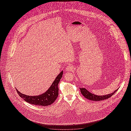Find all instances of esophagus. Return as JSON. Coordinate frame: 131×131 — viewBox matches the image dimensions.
<instances>
[{"label":"esophagus","mask_w":131,"mask_h":131,"mask_svg":"<svg viewBox=\"0 0 131 131\" xmlns=\"http://www.w3.org/2000/svg\"><path fill=\"white\" fill-rule=\"evenodd\" d=\"M66 69V71H67L71 72V71H72L73 70V67L72 65H69L68 66H67Z\"/></svg>","instance_id":"obj_1"}]
</instances>
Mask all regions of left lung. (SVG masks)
I'll return each instance as SVG.
<instances>
[{"label":"left lung","instance_id":"1","mask_svg":"<svg viewBox=\"0 0 131 131\" xmlns=\"http://www.w3.org/2000/svg\"><path fill=\"white\" fill-rule=\"evenodd\" d=\"M80 89L81 90V92L82 94V95L85 98L91 101H99L107 99L110 97H111L115 93V92L118 89H117L112 93L109 94L108 95H103V96H100V95L98 96L89 92L85 88H80Z\"/></svg>","mask_w":131,"mask_h":131}]
</instances>
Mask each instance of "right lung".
Instances as JSON below:
<instances>
[{
    "label": "right lung",
    "mask_w": 131,
    "mask_h": 131,
    "mask_svg": "<svg viewBox=\"0 0 131 131\" xmlns=\"http://www.w3.org/2000/svg\"><path fill=\"white\" fill-rule=\"evenodd\" d=\"M63 71L57 76L49 89L44 93L40 95L30 96L21 93L17 90L19 96L24 100L32 105L36 106H47L52 104L57 99L58 95V83L61 79Z\"/></svg>",
    "instance_id": "obj_1"
}]
</instances>
